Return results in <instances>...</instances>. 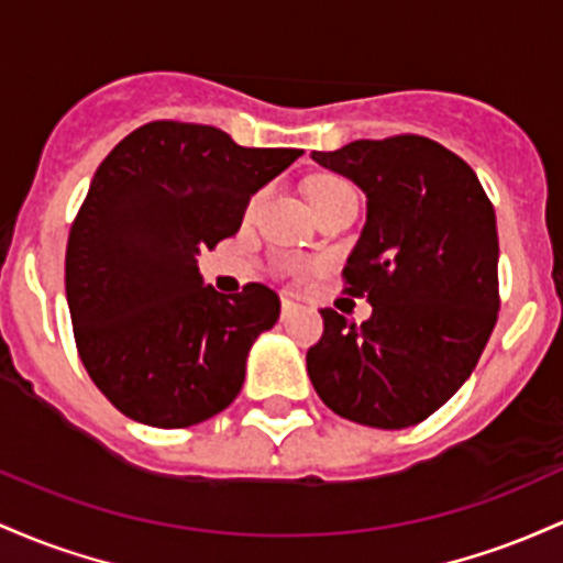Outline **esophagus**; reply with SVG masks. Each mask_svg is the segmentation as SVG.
Returning <instances> with one entry per match:
<instances>
[{
	"label": "esophagus",
	"instance_id": "obj_1",
	"mask_svg": "<svg viewBox=\"0 0 563 563\" xmlns=\"http://www.w3.org/2000/svg\"><path fill=\"white\" fill-rule=\"evenodd\" d=\"M298 311V302L289 300V298H282V319H287V316H292Z\"/></svg>",
	"mask_w": 563,
	"mask_h": 563
}]
</instances>
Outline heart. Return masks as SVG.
Instances as JSON below:
<instances>
[{
  "label": "heart",
  "instance_id": "1",
  "mask_svg": "<svg viewBox=\"0 0 563 563\" xmlns=\"http://www.w3.org/2000/svg\"><path fill=\"white\" fill-rule=\"evenodd\" d=\"M349 194H353V188L349 186V183L340 180V178H332V175H319V178H313L311 183H308V199H311L313 210H319V207L330 205V201L340 199V197H349ZM261 197L263 194H255V197H252L250 210H255Z\"/></svg>",
  "mask_w": 563,
  "mask_h": 563
}]
</instances>
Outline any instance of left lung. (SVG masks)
Returning <instances> with one entry per match:
<instances>
[{
    "instance_id": "1",
    "label": "left lung",
    "mask_w": 563,
    "mask_h": 563,
    "mask_svg": "<svg viewBox=\"0 0 563 563\" xmlns=\"http://www.w3.org/2000/svg\"><path fill=\"white\" fill-rule=\"evenodd\" d=\"M311 156L366 194L343 282L372 316L356 324L321 308L308 377L340 418L385 431L418 426L468 380L497 324L495 207L468 164L431 137L353 141Z\"/></svg>"
}]
</instances>
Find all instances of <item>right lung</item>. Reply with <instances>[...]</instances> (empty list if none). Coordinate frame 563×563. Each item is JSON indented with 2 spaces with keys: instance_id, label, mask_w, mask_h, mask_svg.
Wrapping results in <instances>:
<instances>
[{
  "instance_id": "right-lung-1",
  "label": "right lung",
  "mask_w": 563,
  "mask_h": 563,
  "mask_svg": "<svg viewBox=\"0 0 563 563\" xmlns=\"http://www.w3.org/2000/svg\"><path fill=\"white\" fill-rule=\"evenodd\" d=\"M300 154L159 119L95 169L68 233L66 298L81 364L119 412L188 428L236 399L252 343L279 319V295L257 282L214 292L197 255L233 236L252 194Z\"/></svg>"
}]
</instances>
